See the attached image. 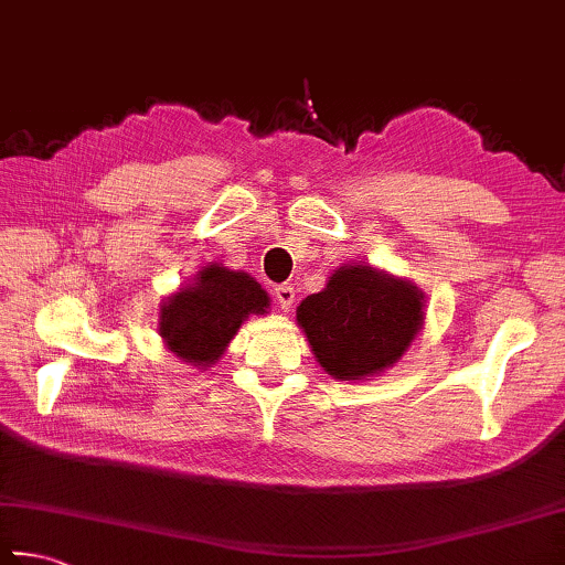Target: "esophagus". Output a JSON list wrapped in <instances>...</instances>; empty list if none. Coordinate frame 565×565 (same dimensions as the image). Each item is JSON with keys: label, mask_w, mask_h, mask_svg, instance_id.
<instances>
[{"label": "esophagus", "mask_w": 565, "mask_h": 565, "mask_svg": "<svg viewBox=\"0 0 565 565\" xmlns=\"http://www.w3.org/2000/svg\"><path fill=\"white\" fill-rule=\"evenodd\" d=\"M274 296H276V303H279V309H281V311H289L291 306H294V299H296L294 286H289V284L276 286V289H274Z\"/></svg>", "instance_id": "esophagus-1"}]
</instances>
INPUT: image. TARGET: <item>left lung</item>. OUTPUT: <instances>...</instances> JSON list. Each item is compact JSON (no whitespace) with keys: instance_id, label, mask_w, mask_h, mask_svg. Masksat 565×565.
<instances>
[{"instance_id":"8db88e82","label":"left lung","mask_w":565,"mask_h":565,"mask_svg":"<svg viewBox=\"0 0 565 565\" xmlns=\"http://www.w3.org/2000/svg\"><path fill=\"white\" fill-rule=\"evenodd\" d=\"M415 284L371 264H348L323 291L306 296L296 321L323 371L335 381H371L395 365L425 323Z\"/></svg>"}]
</instances>
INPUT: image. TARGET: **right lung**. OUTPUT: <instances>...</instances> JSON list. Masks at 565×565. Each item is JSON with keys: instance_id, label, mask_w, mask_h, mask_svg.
<instances>
[{"instance_id": "right-lung-1", "label": "right lung", "mask_w": 565, "mask_h": 565, "mask_svg": "<svg viewBox=\"0 0 565 565\" xmlns=\"http://www.w3.org/2000/svg\"><path fill=\"white\" fill-rule=\"evenodd\" d=\"M266 309L269 296L249 274L207 264L192 284L162 301L158 331L180 361L210 367L227 351L239 326Z\"/></svg>"}]
</instances>
